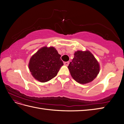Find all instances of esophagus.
Segmentation results:
<instances>
[{
  "instance_id": "obj_1",
  "label": "esophagus",
  "mask_w": 124,
  "mask_h": 124,
  "mask_svg": "<svg viewBox=\"0 0 124 124\" xmlns=\"http://www.w3.org/2000/svg\"><path fill=\"white\" fill-rule=\"evenodd\" d=\"M64 64L65 65V66H68V65L69 64V62H64Z\"/></svg>"
}]
</instances>
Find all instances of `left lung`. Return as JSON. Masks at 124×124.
I'll list each match as a JSON object with an SVG mask.
<instances>
[{
    "label": "left lung",
    "mask_w": 124,
    "mask_h": 124,
    "mask_svg": "<svg viewBox=\"0 0 124 124\" xmlns=\"http://www.w3.org/2000/svg\"><path fill=\"white\" fill-rule=\"evenodd\" d=\"M68 68L72 77L77 82L82 84L93 81L100 71L98 62L88 51L76 52Z\"/></svg>",
    "instance_id": "left-lung-1"
}]
</instances>
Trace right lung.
Listing matches in <instances>:
<instances>
[{
  "label": "right lung",
  "instance_id": "add662e5",
  "mask_svg": "<svg viewBox=\"0 0 124 124\" xmlns=\"http://www.w3.org/2000/svg\"><path fill=\"white\" fill-rule=\"evenodd\" d=\"M63 65L61 55L54 47H44L31 57L29 68L36 79L45 83L55 77Z\"/></svg>",
  "mask_w": 124,
  "mask_h": 124
}]
</instances>
